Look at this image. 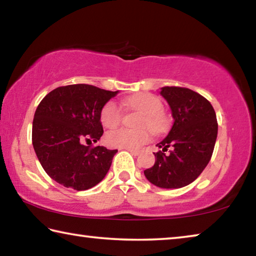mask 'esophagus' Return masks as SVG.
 I'll list each match as a JSON object with an SVG mask.
<instances>
[{"label":"esophagus","mask_w":256,"mask_h":256,"mask_svg":"<svg viewBox=\"0 0 256 256\" xmlns=\"http://www.w3.org/2000/svg\"><path fill=\"white\" fill-rule=\"evenodd\" d=\"M128 151H130L133 156H138L140 154V150H136V149H128Z\"/></svg>","instance_id":"34e87169"}]
</instances>
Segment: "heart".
<instances>
[{
	"mask_svg": "<svg viewBox=\"0 0 256 256\" xmlns=\"http://www.w3.org/2000/svg\"><path fill=\"white\" fill-rule=\"evenodd\" d=\"M124 105L130 110L140 112L142 116L138 120V130L118 128L106 134V142L110 146L123 149H138L146 144L150 138V129L154 134L162 133L168 126V118L162 112V102L150 94H141L124 100ZM104 126L118 128L123 120V110L115 102H108L100 112ZM148 127L150 129H146Z\"/></svg>",
	"mask_w": 256,
	"mask_h": 256,
	"instance_id": "heart-1",
	"label": "heart"
}]
</instances>
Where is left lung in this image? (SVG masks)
I'll return each mask as SVG.
<instances>
[{"instance_id": "obj_1", "label": "left lung", "mask_w": 256, "mask_h": 256, "mask_svg": "<svg viewBox=\"0 0 256 256\" xmlns=\"http://www.w3.org/2000/svg\"><path fill=\"white\" fill-rule=\"evenodd\" d=\"M162 96L170 104L174 124L157 146L156 162L144 170L150 183L162 188H180L196 180L214 152L218 123L206 98L183 86H162ZM170 148V154H164Z\"/></svg>"}]
</instances>
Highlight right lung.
Returning a JSON list of instances; mask_svg holds the SVG:
<instances>
[{
    "label": "right lung",
    "mask_w": 256,
    "mask_h": 256,
    "mask_svg": "<svg viewBox=\"0 0 256 256\" xmlns=\"http://www.w3.org/2000/svg\"><path fill=\"white\" fill-rule=\"evenodd\" d=\"M116 94L79 84L58 86L42 98L34 116L32 146L50 178L84 190L106 176L118 150L84 146V141L102 138L100 112Z\"/></svg>",
    "instance_id": "obj_1"
}]
</instances>
